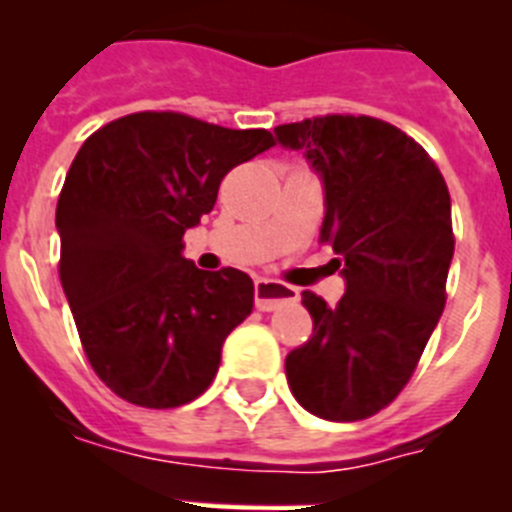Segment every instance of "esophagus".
Segmentation results:
<instances>
[{
	"label": "esophagus",
	"instance_id": "34e87169",
	"mask_svg": "<svg viewBox=\"0 0 512 512\" xmlns=\"http://www.w3.org/2000/svg\"><path fill=\"white\" fill-rule=\"evenodd\" d=\"M253 295H256V307L261 312L277 310L282 305H292V302L300 300V292L295 287H287V284L271 282V279H256L253 284Z\"/></svg>",
	"mask_w": 512,
	"mask_h": 512
}]
</instances>
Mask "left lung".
<instances>
[{
	"label": "left lung",
	"instance_id": "1",
	"mask_svg": "<svg viewBox=\"0 0 512 512\" xmlns=\"http://www.w3.org/2000/svg\"><path fill=\"white\" fill-rule=\"evenodd\" d=\"M274 133L323 184L320 241L346 282L333 307L302 292L312 338L284 361L289 390L323 420L369 418L413 377L446 305L449 189L431 156L390 122L325 115Z\"/></svg>",
	"mask_w": 512,
	"mask_h": 512
}]
</instances>
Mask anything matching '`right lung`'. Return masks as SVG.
Listing matches in <instances>:
<instances>
[{"mask_svg":"<svg viewBox=\"0 0 512 512\" xmlns=\"http://www.w3.org/2000/svg\"><path fill=\"white\" fill-rule=\"evenodd\" d=\"M274 146L179 112L120 117L84 140L56 207L61 287L89 364L122 400L179 408L215 379L230 330L251 315L238 269L184 259V233L233 166Z\"/></svg>","mask_w":512,"mask_h":512,"instance_id":"add662e5","label":"right lung"}]
</instances>
